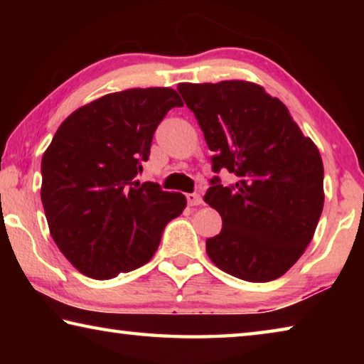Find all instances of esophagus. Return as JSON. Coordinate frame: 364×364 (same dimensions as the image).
Returning <instances> with one entry per match:
<instances>
[{
	"label": "esophagus",
	"instance_id": "1",
	"mask_svg": "<svg viewBox=\"0 0 364 364\" xmlns=\"http://www.w3.org/2000/svg\"><path fill=\"white\" fill-rule=\"evenodd\" d=\"M186 199H188V204H189L191 207H194V205H200V204H202V197H200L199 194H196V193L186 194Z\"/></svg>",
	"mask_w": 364,
	"mask_h": 364
}]
</instances>
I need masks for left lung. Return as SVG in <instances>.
<instances>
[{
    "instance_id": "8db88e82",
    "label": "left lung",
    "mask_w": 364,
    "mask_h": 364,
    "mask_svg": "<svg viewBox=\"0 0 364 364\" xmlns=\"http://www.w3.org/2000/svg\"><path fill=\"white\" fill-rule=\"evenodd\" d=\"M208 149L212 170L236 183L210 180L204 200L221 215L207 255L225 273L250 282L279 278L304 254L324 204L318 147L287 107L262 86L242 80L180 83Z\"/></svg>"
}]
</instances>
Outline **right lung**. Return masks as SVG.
Returning <instances> with one entry per match:
<instances>
[{"mask_svg":"<svg viewBox=\"0 0 364 364\" xmlns=\"http://www.w3.org/2000/svg\"><path fill=\"white\" fill-rule=\"evenodd\" d=\"M183 101L171 88L106 95L60 123L41 159V202L49 231L80 273L110 279L156 254L168 221L186 207L181 193L134 181L154 132Z\"/></svg>","mask_w":364,"mask_h":364,"instance_id":"add662e5","label":"right lung"}]
</instances>
